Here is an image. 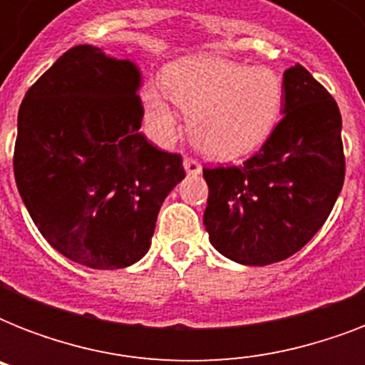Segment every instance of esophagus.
I'll return each mask as SVG.
<instances>
[{
  "instance_id": "1",
  "label": "esophagus",
  "mask_w": 365,
  "mask_h": 365,
  "mask_svg": "<svg viewBox=\"0 0 365 365\" xmlns=\"http://www.w3.org/2000/svg\"><path fill=\"white\" fill-rule=\"evenodd\" d=\"M183 168H185V172L187 174H200V170H202V166H200V163L197 159H193V157H185L183 159Z\"/></svg>"
}]
</instances>
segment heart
Listing matches in <instances>:
<instances>
[{
	"label": "heart",
	"mask_w": 365,
	"mask_h": 365,
	"mask_svg": "<svg viewBox=\"0 0 365 365\" xmlns=\"http://www.w3.org/2000/svg\"><path fill=\"white\" fill-rule=\"evenodd\" d=\"M168 98L189 113L195 145L217 159H235L259 148L282 117L286 83L265 66L222 58H187L163 79ZM145 117L155 138L168 142L176 132V111L159 91L145 94Z\"/></svg>",
	"instance_id": "obj_1"
}]
</instances>
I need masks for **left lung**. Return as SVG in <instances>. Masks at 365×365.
<instances>
[{"mask_svg":"<svg viewBox=\"0 0 365 365\" xmlns=\"http://www.w3.org/2000/svg\"><path fill=\"white\" fill-rule=\"evenodd\" d=\"M284 117L242 165L205 166V227L242 265L288 259L328 220L345 182L341 113L301 64L284 71Z\"/></svg>","mask_w":365,"mask_h":365,"instance_id":"1","label":"left lung"}]
</instances>
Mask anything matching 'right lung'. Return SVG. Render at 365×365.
<instances>
[{"instance_id":"obj_1","label":"right lung","mask_w":365,"mask_h":365,"mask_svg":"<svg viewBox=\"0 0 365 365\" xmlns=\"http://www.w3.org/2000/svg\"><path fill=\"white\" fill-rule=\"evenodd\" d=\"M140 71L77 45L26 93L13 170L54 250L91 269H123L149 250L157 214L185 178L182 155L145 140Z\"/></svg>"}]
</instances>
